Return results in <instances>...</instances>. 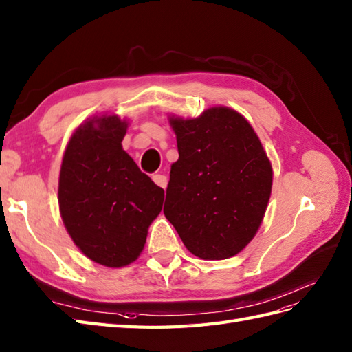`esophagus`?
<instances>
[{
    "label": "esophagus",
    "instance_id": "esophagus-1",
    "mask_svg": "<svg viewBox=\"0 0 352 352\" xmlns=\"http://www.w3.org/2000/svg\"><path fill=\"white\" fill-rule=\"evenodd\" d=\"M152 181L155 182L158 186H161V188H167V182H168V179H167V176H164V175H153L152 176Z\"/></svg>",
    "mask_w": 352,
    "mask_h": 352
}]
</instances>
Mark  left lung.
Listing matches in <instances>:
<instances>
[{
	"label": "left lung",
	"mask_w": 352,
	"mask_h": 352,
	"mask_svg": "<svg viewBox=\"0 0 352 352\" xmlns=\"http://www.w3.org/2000/svg\"><path fill=\"white\" fill-rule=\"evenodd\" d=\"M179 160L170 170L164 215L186 250L203 260L241 252L258 231L273 171L246 119L212 107L195 119L170 118Z\"/></svg>",
	"instance_id": "obj_1"
}]
</instances>
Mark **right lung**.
Returning <instances> with one entry per match:
<instances>
[{
  "label": "right lung",
  "mask_w": 352,
  "mask_h": 352,
  "mask_svg": "<svg viewBox=\"0 0 352 352\" xmlns=\"http://www.w3.org/2000/svg\"><path fill=\"white\" fill-rule=\"evenodd\" d=\"M126 121L94 116L73 133L59 171L58 201L79 250L106 267L135 261L162 209L164 190L122 149Z\"/></svg>",
  "instance_id": "obj_1"
}]
</instances>
